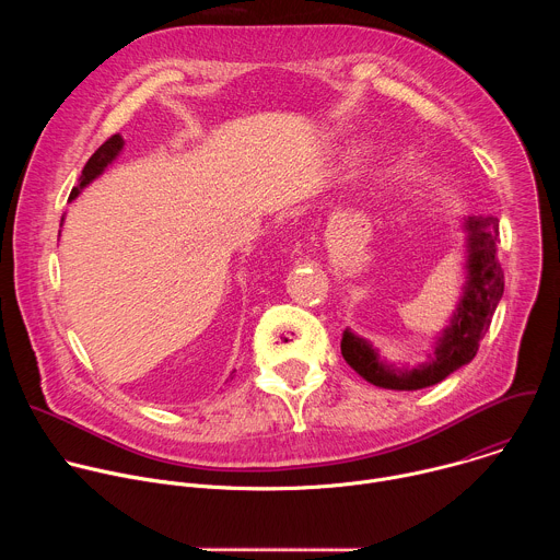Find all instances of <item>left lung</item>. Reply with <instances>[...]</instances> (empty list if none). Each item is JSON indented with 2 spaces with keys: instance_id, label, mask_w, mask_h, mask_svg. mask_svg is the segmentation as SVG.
<instances>
[{
  "instance_id": "left-lung-1",
  "label": "left lung",
  "mask_w": 560,
  "mask_h": 560,
  "mask_svg": "<svg viewBox=\"0 0 560 560\" xmlns=\"http://www.w3.org/2000/svg\"><path fill=\"white\" fill-rule=\"evenodd\" d=\"M467 230V281L465 292L458 303V310L452 318V326L439 339L432 361L415 368V370H389L383 365L372 350V346L352 332H343L341 354L354 372H359L365 381L387 389H421L434 385L450 376L460 365L469 363L481 339L490 330L494 310L503 296L505 277L499 264V219L497 217H469L465 221Z\"/></svg>"
}]
</instances>
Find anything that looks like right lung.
<instances>
[{"label": "right lung", "mask_w": 560, "mask_h": 560, "mask_svg": "<svg viewBox=\"0 0 560 560\" xmlns=\"http://www.w3.org/2000/svg\"><path fill=\"white\" fill-rule=\"evenodd\" d=\"M121 145H124V139L119 135H113L93 152V156L89 159L84 171H82V177H79V186L72 188V192H70V199H74L79 195V190H82L86 184H91L97 175H102V171L119 154Z\"/></svg>", "instance_id": "obj_1"}]
</instances>
